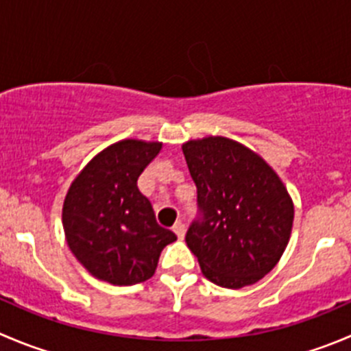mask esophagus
Returning a JSON list of instances; mask_svg holds the SVG:
<instances>
[{
    "mask_svg": "<svg viewBox=\"0 0 351 351\" xmlns=\"http://www.w3.org/2000/svg\"><path fill=\"white\" fill-rule=\"evenodd\" d=\"M173 231H175V233H176V237H178L180 240H182V238L185 237V231H186V226H185V223H182V221H178V223H176L175 226H173Z\"/></svg>",
    "mask_w": 351,
    "mask_h": 351,
    "instance_id": "obj_1",
    "label": "esophagus"
}]
</instances>
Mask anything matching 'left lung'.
<instances>
[{"label":"left lung","instance_id":"8db88e82","mask_svg":"<svg viewBox=\"0 0 351 351\" xmlns=\"http://www.w3.org/2000/svg\"><path fill=\"white\" fill-rule=\"evenodd\" d=\"M197 186V217L185 241L204 276L223 288L257 283L290 240L293 202L262 158L238 142L207 137L183 144Z\"/></svg>","mask_w":351,"mask_h":351}]
</instances>
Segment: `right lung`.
<instances>
[{"instance_id":"right-lung-1","label":"right lung","mask_w":351,"mask_h":351,"mask_svg":"<svg viewBox=\"0 0 351 351\" xmlns=\"http://www.w3.org/2000/svg\"><path fill=\"white\" fill-rule=\"evenodd\" d=\"M158 142L121 141L97 154L75 178L63 204V228L75 257L111 285L142 283L176 234L159 226L137 186L158 156Z\"/></svg>"}]
</instances>
